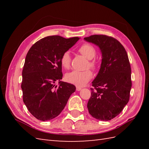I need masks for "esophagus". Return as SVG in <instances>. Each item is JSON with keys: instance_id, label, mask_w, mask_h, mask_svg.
Segmentation results:
<instances>
[{"instance_id": "obj_1", "label": "esophagus", "mask_w": 149, "mask_h": 149, "mask_svg": "<svg viewBox=\"0 0 149 149\" xmlns=\"http://www.w3.org/2000/svg\"><path fill=\"white\" fill-rule=\"evenodd\" d=\"M81 89H82V88H81V87H79V86H77V87H76V90L78 91L81 90Z\"/></svg>"}]
</instances>
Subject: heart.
<instances>
[{
    "label": "heart",
    "mask_w": 149,
    "mask_h": 149,
    "mask_svg": "<svg viewBox=\"0 0 149 149\" xmlns=\"http://www.w3.org/2000/svg\"><path fill=\"white\" fill-rule=\"evenodd\" d=\"M82 55L88 59V66L93 70H96L97 68V63L95 60L92 59L96 55V49L90 43H84L78 49ZM61 64L63 68L68 69L71 64V56L68 51L65 52L63 54L60 59ZM92 72L90 70L88 69L84 71L74 70L68 73L66 75V81L68 83L73 84L77 86H83L86 84L92 77Z\"/></svg>",
    "instance_id": "b5f03b06"
}]
</instances>
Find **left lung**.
<instances>
[{"mask_svg":"<svg viewBox=\"0 0 149 149\" xmlns=\"http://www.w3.org/2000/svg\"><path fill=\"white\" fill-rule=\"evenodd\" d=\"M84 39L99 47L102 57L100 70L92 82L88 111L95 118L108 121L122 112L130 97L131 69L127 54L113 37L95 34Z\"/></svg>","mask_w":149,"mask_h":149,"instance_id":"obj_1","label":"left lung"}]
</instances>
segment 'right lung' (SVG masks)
<instances>
[{"label": "right lung", "mask_w": 149, "mask_h": 149, "mask_svg": "<svg viewBox=\"0 0 149 149\" xmlns=\"http://www.w3.org/2000/svg\"><path fill=\"white\" fill-rule=\"evenodd\" d=\"M79 40L78 37L47 36L28 51L21 88L25 105L37 119L47 121L58 116L75 91L74 85L60 81L63 77L60 59ZM56 81H59L58 87L55 85Z\"/></svg>", "instance_id": "right-lung-1"}]
</instances>
